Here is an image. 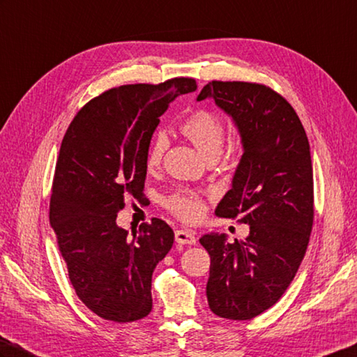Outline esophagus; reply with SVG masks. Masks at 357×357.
<instances>
[{
    "label": "esophagus",
    "mask_w": 357,
    "mask_h": 357,
    "mask_svg": "<svg viewBox=\"0 0 357 357\" xmlns=\"http://www.w3.org/2000/svg\"><path fill=\"white\" fill-rule=\"evenodd\" d=\"M176 241L181 245H194L197 242V236L192 230H177Z\"/></svg>",
    "instance_id": "34e87169"
}]
</instances>
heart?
Returning a JSON list of instances; mask_svg holds the SVG:
<instances>
[{
    "label": "heart",
    "mask_w": 357,
    "mask_h": 357,
    "mask_svg": "<svg viewBox=\"0 0 357 357\" xmlns=\"http://www.w3.org/2000/svg\"><path fill=\"white\" fill-rule=\"evenodd\" d=\"M180 132L186 139L194 144L206 160H216L224 144V123L216 113L207 109H198L190 113L181 123ZM167 137L158 135L150 145L146 153L145 167L146 171H158L163 160V154L167 151ZM167 207L177 215L180 220L192 222L197 221L204 212L203 199L192 190H178L167 199Z\"/></svg>",
    "instance_id": "heart-1"
}]
</instances>
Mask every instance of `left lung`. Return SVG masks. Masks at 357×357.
I'll list each match as a JSON object with an SVG mask.
<instances>
[{"mask_svg":"<svg viewBox=\"0 0 357 357\" xmlns=\"http://www.w3.org/2000/svg\"><path fill=\"white\" fill-rule=\"evenodd\" d=\"M212 98L238 127L244 154L215 213L250 225L245 241L224 233L199 239L211 256L208 307L227 319H251L280 300L306 255L314 224L309 141L291 104L265 84L211 82Z\"/></svg>","mask_w":357,"mask_h":357,"instance_id":"8db88e82","label":"left lung"}]
</instances>
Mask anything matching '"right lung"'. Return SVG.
<instances>
[{
	"instance_id": "obj_1",
	"label": "right lung",
	"mask_w": 357,
	"mask_h": 357,
	"mask_svg": "<svg viewBox=\"0 0 357 357\" xmlns=\"http://www.w3.org/2000/svg\"><path fill=\"white\" fill-rule=\"evenodd\" d=\"M194 78L127 84L101 93L69 124L56 163L50 224L75 294L88 309L132 323L153 309L151 277L174 244L169 225L153 218L130 236L116 216L141 197L146 153L160 116Z\"/></svg>"
}]
</instances>
